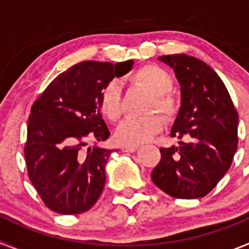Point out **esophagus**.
Instances as JSON below:
<instances>
[{
    "label": "esophagus",
    "instance_id": "obj_1",
    "mask_svg": "<svg viewBox=\"0 0 249 249\" xmlns=\"http://www.w3.org/2000/svg\"><path fill=\"white\" fill-rule=\"evenodd\" d=\"M138 149V146H123L122 151L123 152H135Z\"/></svg>",
    "mask_w": 249,
    "mask_h": 249
}]
</instances>
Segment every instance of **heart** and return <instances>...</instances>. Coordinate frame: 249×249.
Wrapping results in <instances>:
<instances>
[{
	"instance_id": "heart-1",
	"label": "heart",
	"mask_w": 249,
	"mask_h": 249,
	"mask_svg": "<svg viewBox=\"0 0 249 249\" xmlns=\"http://www.w3.org/2000/svg\"><path fill=\"white\" fill-rule=\"evenodd\" d=\"M131 78L151 93L153 100L149 112H160L166 120H172L179 111V101L172 93L173 78L163 67L158 65H144L133 72ZM101 113L109 122H117L123 113L120 83L111 80L103 86L98 98ZM160 114H151L142 118H127L118 126L114 138L124 146H137L148 141L152 136L163 128L164 120Z\"/></svg>"
}]
</instances>
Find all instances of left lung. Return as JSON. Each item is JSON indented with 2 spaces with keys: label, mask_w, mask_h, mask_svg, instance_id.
<instances>
[{
  "label": "left lung",
  "mask_w": 249,
  "mask_h": 249,
  "mask_svg": "<svg viewBox=\"0 0 249 249\" xmlns=\"http://www.w3.org/2000/svg\"><path fill=\"white\" fill-rule=\"evenodd\" d=\"M160 59L175 70L182 103L171 131L179 147L160 148L152 181L175 198H201L217 186L238 146V113L219 76L201 59L167 54Z\"/></svg>",
  "instance_id": "8db88e82"
}]
</instances>
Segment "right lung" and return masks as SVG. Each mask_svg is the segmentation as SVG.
<instances>
[{
  "label": "right lung",
  "mask_w": 249,
  "mask_h": 249,
  "mask_svg": "<svg viewBox=\"0 0 249 249\" xmlns=\"http://www.w3.org/2000/svg\"><path fill=\"white\" fill-rule=\"evenodd\" d=\"M133 61H85L59 73L31 107L25 158L28 178L47 208L59 214L89 211L100 198L112 149L87 147L109 131L98 107L103 86Z\"/></svg>",
  "instance_id": "right-lung-1"
}]
</instances>
